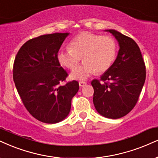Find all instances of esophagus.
<instances>
[{"instance_id": "esophagus-1", "label": "esophagus", "mask_w": 158, "mask_h": 158, "mask_svg": "<svg viewBox=\"0 0 158 158\" xmlns=\"http://www.w3.org/2000/svg\"><path fill=\"white\" fill-rule=\"evenodd\" d=\"M79 86L80 87H85V86L87 85V83L85 82V81H79Z\"/></svg>"}]
</instances>
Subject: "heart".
I'll use <instances>...</instances> for the list:
<instances>
[{
	"mask_svg": "<svg viewBox=\"0 0 158 158\" xmlns=\"http://www.w3.org/2000/svg\"><path fill=\"white\" fill-rule=\"evenodd\" d=\"M69 46V49L58 52L57 60L63 66L73 69L83 58L84 63L70 75L71 79L77 80H85L95 71H107L117 55V46L114 38L89 32L77 35Z\"/></svg>",
	"mask_w": 158,
	"mask_h": 158,
	"instance_id": "heart-1",
	"label": "heart"
}]
</instances>
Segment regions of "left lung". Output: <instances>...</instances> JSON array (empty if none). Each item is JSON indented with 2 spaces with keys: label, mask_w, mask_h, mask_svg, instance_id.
I'll use <instances>...</instances> for the list:
<instances>
[{
  "label": "left lung",
  "mask_w": 158,
  "mask_h": 158,
  "mask_svg": "<svg viewBox=\"0 0 158 158\" xmlns=\"http://www.w3.org/2000/svg\"><path fill=\"white\" fill-rule=\"evenodd\" d=\"M118 41L119 49L111 67L94 79L93 103L100 114L118 119L127 114L136 104L146 79V68L139 46L131 38L115 30H106Z\"/></svg>",
  "instance_id": "obj_1"
}]
</instances>
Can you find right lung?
I'll use <instances>...</instances> for the list:
<instances>
[{
    "label": "right lung",
    "instance_id": "add662e5",
    "mask_svg": "<svg viewBox=\"0 0 158 158\" xmlns=\"http://www.w3.org/2000/svg\"><path fill=\"white\" fill-rule=\"evenodd\" d=\"M69 33L40 35L25 42L16 56L13 79L29 113L42 123L63 120L71 110V99L79 90L73 80L60 85L68 73L60 66L57 53Z\"/></svg>",
    "mask_w": 158,
    "mask_h": 158
}]
</instances>
